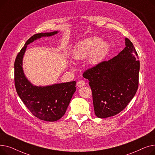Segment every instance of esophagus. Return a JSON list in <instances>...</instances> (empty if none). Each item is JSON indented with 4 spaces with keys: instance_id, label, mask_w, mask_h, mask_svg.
Returning <instances> with one entry per match:
<instances>
[{
    "instance_id": "obj_1",
    "label": "esophagus",
    "mask_w": 155,
    "mask_h": 155,
    "mask_svg": "<svg viewBox=\"0 0 155 155\" xmlns=\"http://www.w3.org/2000/svg\"><path fill=\"white\" fill-rule=\"evenodd\" d=\"M77 86L78 87H82L85 85V82H84V80H80V81H78V82H77Z\"/></svg>"
}]
</instances>
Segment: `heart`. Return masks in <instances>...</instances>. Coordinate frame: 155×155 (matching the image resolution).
<instances>
[{"label": "heart", "instance_id": "1", "mask_svg": "<svg viewBox=\"0 0 155 155\" xmlns=\"http://www.w3.org/2000/svg\"><path fill=\"white\" fill-rule=\"evenodd\" d=\"M109 49L107 42L97 37H90L81 41L73 50L72 57L77 60L85 59L92 64L101 63L106 56Z\"/></svg>", "mask_w": 155, "mask_h": 155}]
</instances>
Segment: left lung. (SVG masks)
Listing matches in <instances>:
<instances>
[{"instance_id": "left-lung-1", "label": "left lung", "mask_w": 155, "mask_h": 155, "mask_svg": "<svg viewBox=\"0 0 155 155\" xmlns=\"http://www.w3.org/2000/svg\"><path fill=\"white\" fill-rule=\"evenodd\" d=\"M126 47L116 56L86 70L97 117L106 118L123 110L135 95L139 84L140 63L133 43L126 38Z\"/></svg>"}]
</instances>
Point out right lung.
Segmentation results:
<instances>
[{
	"label": "right lung",
	"instance_id": "1",
	"mask_svg": "<svg viewBox=\"0 0 155 155\" xmlns=\"http://www.w3.org/2000/svg\"><path fill=\"white\" fill-rule=\"evenodd\" d=\"M58 31L38 33L31 36L18 54L14 62V83L20 99L32 115L45 121L53 122L63 117L76 91V82L46 87L32 85L24 76L22 63L28 45L44 36H51Z\"/></svg>",
	"mask_w": 155,
	"mask_h": 155
}]
</instances>
